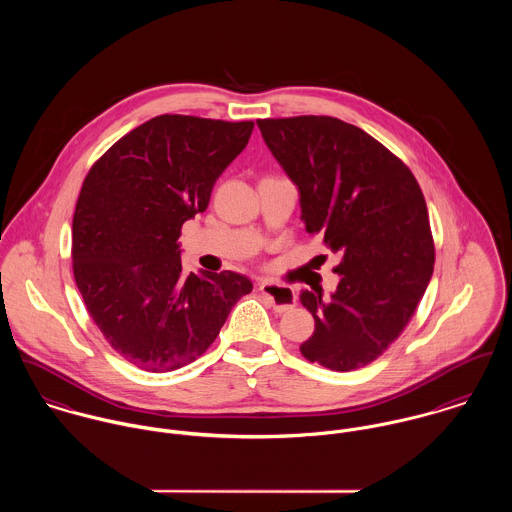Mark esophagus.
<instances>
[{"label": "esophagus", "mask_w": 512, "mask_h": 512, "mask_svg": "<svg viewBox=\"0 0 512 512\" xmlns=\"http://www.w3.org/2000/svg\"><path fill=\"white\" fill-rule=\"evenodd\" d=\"M260 292L268 297L270 305L278 313H286V311L295 307V292L290 286H282V284H274V282H262Z\"/></svg>", "instance_id": "1"}]
</instances>
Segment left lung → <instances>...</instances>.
<instances>
[{
    "mask_svg": "<svg viewBox=\"0 0 512 512\" xmlns=\"http://www.w3.org/2000/svg\"><path fill=\"white\" fill-rule=\"evenodd\" d=\"M256 124L299 189L305 230L341 254L329 299L299 295L315 319L299 351L337 372L370 365L400 337L434 274L424 193L402 159L353 124L331 116Z\"/></svg>",
    "mask_w": 512,
    "mask_h": 512,
    "instance_id": "8db88e82",
    "label": "left lung"
}]
</instances>
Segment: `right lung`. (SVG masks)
<instances>
[{"mask_svg":"<svg viewBox=\"0 0 512 512\" xmlns=\"http://www.w3.org/2000/svg\"><path fill=\"white\" fill-rule=\"evenodd\" d=\"M254 122L163 114L110 147L84 177L73 217V272L84 305L128 363L169 372L197 361L234 303L236 272L183 274L185 220L209 207Z\"/></svg>","mask_w":512,"mask_h":512,"instance_id":"right-lung-1","label":"right lung"}]
</instances>
